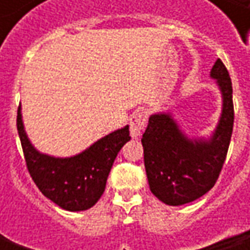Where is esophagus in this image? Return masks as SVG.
I'll use <instances>...</instances> for the list:
<instances>
[{
  "label": "esophagus",
  "instance_id": "1",
  "mask_svg": "<svg viewBox=\"0 0 250 250\" xmlns=\"http://www.w3.org/2000/svg\"><path fill=\"white\" fill-rule=\"evenodd\" d=\"M129 126H130L129 128L130 136H132L133 139H138V138H140L142 132H143L145 126H146V117H145V114H143V112L133 114L129 120Z\"/></svg>",
  "mask_w": 250,
  "mask_h": 250
}]
</instances>
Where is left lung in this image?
I'll list each match as a JSON object with an SVG mask.
<instances>
[{
	"label": "left lung",
	"instance_id": "left-lung-1",
	"mask_svg": "<svg viewBox=\"0 0 250 250\" xmlns=\"http://www.w3.org/2000/svg\"><path fill=\"white\" fill-rule=\"evenodd\" d=\"M210 78L221 93V114L210 136H188L171 112L149 118L142 145L151 193L169 206L187 205L214 187L226 161L232 135V83L224 63L217 60Z\"/></svg>",
	"mask_w": 250,
	"mask_h": 250
}]
</instances>
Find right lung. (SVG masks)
Segmentation results:
<instances>
[{
    "label": "right lung",
    "mask_w": 250,
    "mask_h": 250,
    "mask_svg": "<svg viewBox=\"0 0 250 250\" xmlns=\"http://www.w3.org/2000/svg\"><path fill=\"white\" fill-rule=\"evenodd\" d=\"M18 132L26 166L34 184L47 199L68 211H83L100 199L114 160L129 142V125L114 130L71 157H54L36 149L30 142L18 108Z\"/></svg>",
    "instance_id": "obj_1"
}]
</instances>
